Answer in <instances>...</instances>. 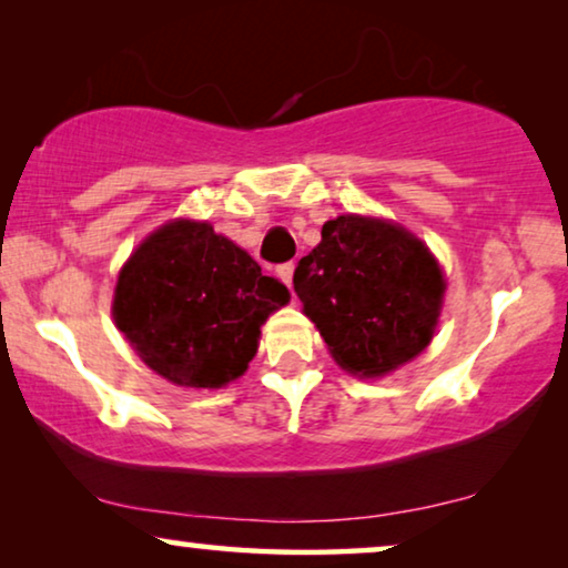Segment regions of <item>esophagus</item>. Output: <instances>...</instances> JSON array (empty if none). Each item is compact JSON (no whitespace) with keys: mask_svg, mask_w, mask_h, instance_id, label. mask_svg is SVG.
Segmentation results:
<instances>
[{"mask_svg":"<svg viewBox=\"0 0 568 568\" xmlns=\"http://www.w3.org/2000/svg\"><path fill=\"white\" fill-rule=\"evenodd\" d=\"M276 274H278V278H282V282L290 286L292 290V274H294V263H282V266L276 268Z\"/></svg>","mask_w":568,"mask_h":568,"instance_id":"obj_1","label":"esophagus"}]
</instances>
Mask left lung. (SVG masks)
I'll list each match as a JSON object with an SVG mask.
<instances>
[{
    "label": "left lung",
    "instance_id": "obj_1",
    "mask_svg": "<svg viewBox=\"0 0 568 568\" xmlns=\"http://www.w3.org/2000/svg\"><path fill=\"white\" fill-rule=\"evenodd\" d=\"M294 268V292L341 369L383 377L429 346L445 276L400 224L341 214Z\"/></svg>",
    "mask_w": 568,
    "mask_h": 568
}]
</instances>
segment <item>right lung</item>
I'll use <instances>...</instances> for the list:
<instances>
[{
	"label": "right lung",
	"mask_w": 568,
	"mask_h": 568,
	"mask_svg": "<svg viewBox=\"0 0 568 568\" xmlns=\"http://www.w3.org/2000/svg\"><path fill=\"white\" fill-rule=\"evenodd\" d=\"M290 290L209 222L154 230L123 263L113 321L146 367L181 387H222L258 352Z\"/></svg>",
	"instance_id": "add662e5"
}]
</instances>
